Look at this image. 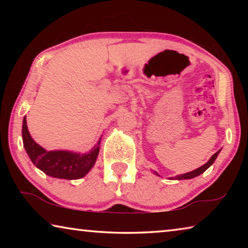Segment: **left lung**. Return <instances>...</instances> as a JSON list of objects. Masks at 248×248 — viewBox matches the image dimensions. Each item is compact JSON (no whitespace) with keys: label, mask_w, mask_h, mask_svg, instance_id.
I'll use <instances>...</instances> for the list:
<instances>
[{"label":"left lung","mask_w":248,"mask_h":248,"mask_svg":"<svg viewBox=\"0 0 248 248\" xmlns=\"http://www.w3.org/2000/svg\"><path fill=\"white\" fill-rule=\"evenodd\" d=\"M220 151L221 150H219L217 151V153H215L211 156V158L209 159V161L205 163L204 165H202L201 167H199V169H197V170H192V171H189V173H186V174H183V175H177L176 176V177H170V179H177V180H182V179H190V178H194V177H197V176H199V175H201L202 173H204L205 170H207L210 166H211L213 163H215V161H216V158L217 157V155H219V153H220ZM155 174L156 175H158L156 171H154Z\"/></svg>","instance_id":"8db88e82"}]
</instances>
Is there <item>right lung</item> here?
Masks as SVG:
<instances>
[{
    "label": "right lung",
    "instance_id": "1",
    "mask_svg": "<svg viewBox=\"0 0 248 248\" xmlns=\"http://www.w3.org/2000/svg\"><path fill=\"white\" fill-rule=\"evenodd\" d=\"M23 143L29 158L37 169L54 178L78 179L93 169L99 153L100 138L97 143L87 153H74L70 151H47L31 137L26 117L23 119Z\"/></svg>",
    "mask_w": 248,
    "mask_h": 248
}]
</instances>
